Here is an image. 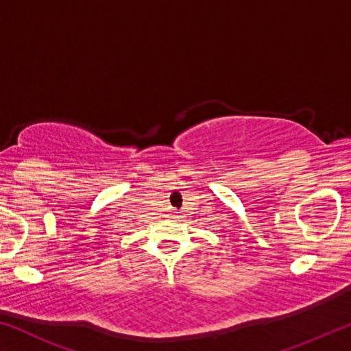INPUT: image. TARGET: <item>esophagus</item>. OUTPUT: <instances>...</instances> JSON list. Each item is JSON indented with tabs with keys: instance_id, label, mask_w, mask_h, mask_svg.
Returning <instances> with one entry per match:
<instances>
[{
	"instance_id": "obj_1",
	"label": "esophagus",
	"mask_w": 351,
	"mask_h": 351,
	"mask_svg": "<svg viewBox=\"0 0 351 351\" xmlns=\"http://www.w3.org/2000/svg\"><path fill=\"white\" fill-rule=\"evenodd\" d=\"M173 218H175V219L178 218V213H175V215H173Z\"/></svg>"
}]
</instances>
